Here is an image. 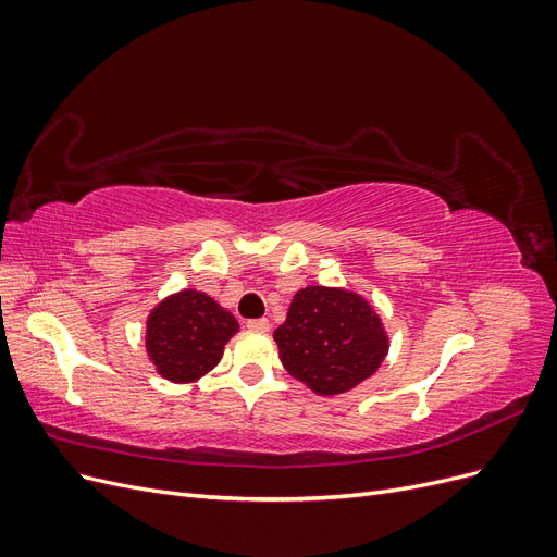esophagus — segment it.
Wrapping results in <instances>:
<instances>
[{
  "label": "esophagus",
  "instance_id": "esophagus-1",
  "mask_svg": "<svg viewBox=\"0 0 557 557\" xmlns=\"http://www.w3.org/2000/svg\"><path fill=\"white\" fill-rule=\"evenodd\" d=\"M246 327L252 330V332H269V327H272V323H269L267 318H252V320H248Z\"/></svg>",
  "mask_w": 557,
  "mask_h": 557
}]
</instances>
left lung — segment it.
Returning <instances> with one entry per match:
<instances>
[{
  "label": "left lung",
  "instance_id": "obj_1",
  "mask_svg": "<svg viewBox=\"0 0 557 557\" xmlns=\"http://www.w3.org/2000/svg\"><path fill=\"white\" fill-rule=\"evenodd\" d=\"M288 374L318 395H339L372 376L387 352L381 318L360 295L309 285L274 332Z\"/></svg>",
  "mask_w": 557,
  "mask_h": 557
}]
</instances>
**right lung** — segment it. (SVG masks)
<instances>
[{
	"label": "right lung",
	"instance_id": "obj_1",
	"mask_svg": "<svg viewBox=\"0 0 557 557\" xmlns=\"http://www.w3.org/2000/svg\"><path fill=\"white\" fill-rule=\"evenodd\" d=\"M237 330L234 315L209 295L183 290L160 301L148 315L146 348L164 379L188 383L221 362L223 348Z\"/></svg>",
	"mask_w": 557,
	"mask_h": 557
}]
</instances>
